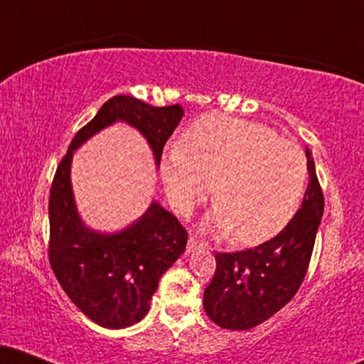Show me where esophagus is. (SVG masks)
I'll use <instances>...</instances> for the list:
<instances>
[{
	"label": "esophagus",
	"mask_w": 364,
	"mask_h": 364,
	"mask_svg": "<svg viewBox=\"0 0 364 364\" xmlns=\"http://www.w3.org/2000/svg\"><path fill=\"white\" fill-rule=\"evenodd\" d=\"M207 245L203 243L202 240H198V237L195 236H190V240H188V252H196V250H205Z\"/></svg>",
	"instance_id": "34e87169"
}]
</instances>
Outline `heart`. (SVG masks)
Masks as SVG:
<instances>
[{"instance_id":"heart-1","label":"heart","mask_w":364,"mask_h":364,"mask_svg":"<svg viewBox=\"0 0 364 364\" xmlns=\"http://www.w3.org/2000/svg\"><path fill=\"white\" fill-rule=\"evenodd\" d=\"M166 193L190 215L214 188L208 228L231 232L240 245H258L286 228L301 203L306 157L294 141L277 139L253 121L210 114L183 133L161 168Z\"/></svg>"}]
</instances>
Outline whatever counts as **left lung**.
Listing matches in <instances>:
<instances>
[{
  "mask_svg": "<svg viewBox=\"0 0 364 364\" xmlns=\"http://www.w3.org/2000/svg\"><path fill=\"white\" fill-rule=\"evenodd\" d=\"M306 161L310 181L289 224L255 248L215 253V274L203 292V308L219 327H257L286 306L301 286L323 215V191L308 149Z\"/></svg>",
  "mask_w": 364,
  "mask_h": 364,
  "instance_id": "8db88e82",
  "label": "left lung"
}]
</instances>
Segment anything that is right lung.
Returning a JSON list of instances; mask_svg holds the SVG:
<instances>
[{
	"mask_svg": "<svg viewBox=\"0 0 364 364\" xmlns=\"http://www.w3.org/2000/svg\"><path fill=\"white\" fill-rule=\"evenodd\" d=\"M183 112L179 104L156 107L132 95H114L78 129L58 164L49 195V263L75 306L101 327L124 328L147 315L159 279L185 252L188 232L156 202L136 223L116 235L87 229L78 217L70 183L73 150L119 119L149 140L159 164Z\"/></svg>",
	"mask_w": 364,
	"mask_h": 364,
	"instance_id": "obj_1",
	"label": "right lung"
}]
</instances>
